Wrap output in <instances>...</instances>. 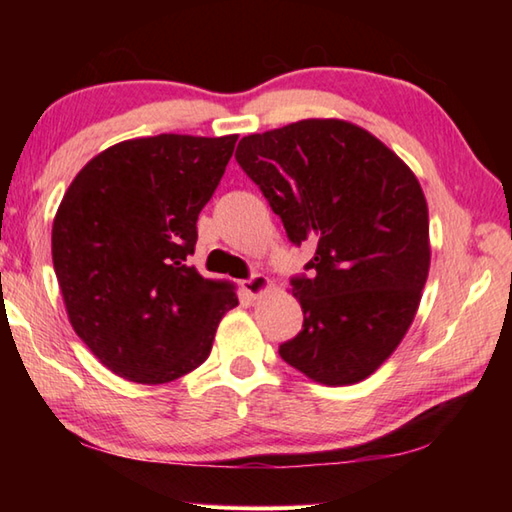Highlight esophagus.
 I'll return each instance as SVG.
<instances>
[{"label":"esophagus","mask_w":512,"mask_h":512,"mask_svg":"<svg viewBox=\"0 0 512 512\" xmlns=\"http://www.w3.org/2000/svg\"><path fill=\"white\" fill-rule=\"evenodd\" d=\"M271 287H273V282L264 275H253V277H248V280L241 282V289H244L246 296H250L253 300L262 298L266 291H271Z\"/></svg>","instance_id":"1"}]
</instances>
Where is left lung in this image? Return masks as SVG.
Returning <instances> with one entry per match:
<instances>
[{
    "mask_svg": "<svg viewBox=\"0 0 512 512\" xmlns=\"http://www.w3.org/2000/svg\"><path fill=\"white\" fill-rule=\"evenodd\" d=\"M235 158L311 244V277H293L305 323L280 357L325 386L370 377L402 343L429 275V210L402 158L352 121L302 119L248 135Z\"/></svg>",
    "mask_w": 512,
    "mask_h": 512,
    "instance_id": "obj_1",
    "label": "left lung"
}]
</instances>
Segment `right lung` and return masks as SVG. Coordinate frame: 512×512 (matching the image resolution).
Listing matches in <instances>:
<instances>
[{
    "instance_id": "obj_1",
    "label": "right lung",
    "mask_w": 512,
    "mask_h": 512,
    "mask_svg": "<svg viewBox=\"0 0 512 512\" xmlns=\"http://www.w3.org/2000/svg\"><path fill=\"white\" fill-rule=\"evenodd\" d=\"M237 137L119 142L67 187L51 228L54 271L74 332L115 375L149 386L187 375L239 305L235 284L187 264Z\"/></svg>"
}]
</instances>
